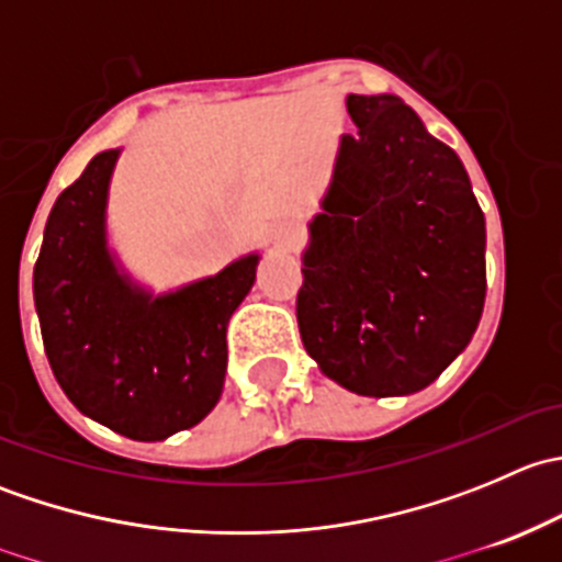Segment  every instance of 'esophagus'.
<instances>
[{
    "label": "esophagus",
    "instance_id": "34e87169",
    "mask_svg": "<svg viewBox=\"0 0 562 562\" xmlns=\"http://www.w3.org/2000/svg\"><path fill=\"white\" fill-rule=\"evenodd\" d=\"M296 236H299L296 225H293V223H277L274 228H271L269 239H271V245H274V247H288L291 241H296Z\"/></svg>",
    "mask_w": 562,
    "mask_h": 562
}]
</instances>
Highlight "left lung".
Masks as SVG:
<instances>
[{
	"label": "left lung",
	"mask_w": 562,
	"mask_h": 562,
	"mask_svg": "<svg viewBox=\"0 0 562 562\" xmlns=\"http://www.w3.org/2000/svg\"><path fill=\"white\" fill-rule=\"evenodd\" d=\"M296 317L326 378L361 396L427 389L468 348L486 296L484 212L451 146L396 94H348Z\"/></svg>",
	"instance_id": "1"
}]
</instances>
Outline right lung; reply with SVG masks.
<instances>
[{
    "instance_id": "1",
    "label": "right lung",
    "mask_w": 562,
    "mask_h": 562,
    "mask_svg": "<svg viewBox=\"0 0 562 562\" xmlns=\"http://www.w3.org/2000/svg\"><path fill=\"white\" fill-rule=\"evenodd\" d=\"M119 155H94L56 198L32 288L45 356L67 400L113 432L151 443L195 427L220 402L225 331L260 255L168 293L135 282L108 245Z\"/></svg>"
}]
</instances>
